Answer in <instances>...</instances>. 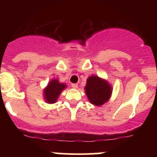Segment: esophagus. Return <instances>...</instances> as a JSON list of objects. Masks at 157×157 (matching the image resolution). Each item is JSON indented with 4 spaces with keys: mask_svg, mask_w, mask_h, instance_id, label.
Returning a JSON list of instances; mask_svg holds the SVG:
<instances>
[{
    "mask_svg": "<svg viewBox=\"0 0 157 157\" xmlns=\"http://www.w3.org/2000/svg\"><path fill=\"white\" fill-rule=\"evenodd\" d=\"M71 86H72V88L74 89H77V87H78V85H77V83H72V84H71Z\"/></svg>",
    "mask_w": 157,
    "mask_h": 157,
    "instance_id": "esophagus-1",
    "label": "esophagus"
}]
</instances>
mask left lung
<instances>
[{
    "mask_svg": "<svg viewBox=\"0 0 157 157\" xmlns=\"http://www.w3.org/2000/svg\"><path fill=\"white\" fill-rule=\"evenodd\" d=\"M84 90L90 103L96 106H101L108 102L112 93L110 83L95 75L88 77Z\"/></svg>",
    "mask_w": 157,
    "mask_h": 157,
    "instance_id": "8db88e82",
    "label": "left lung"
}]
</instances>
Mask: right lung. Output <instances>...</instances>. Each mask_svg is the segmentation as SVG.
Instances as JSON below:
<instances>
[{
	"label": "right lung",
	"instance_id": "add662e5",
	"mask_svg": "<svg viewBox=\"0 0 157 157\" xmlns=\"http://www.w3.org/2000/svg\"><path fill=\"white\" fill-rule=\"evenodd\" d=\"M67 88L65 83H60L58 79H52L49 81L46 87L43 90V97L48 104L55 103L61 92Z\"/></svg>",
	"mask_w": 157,
	"mask_h": 157
}]
</instances>
